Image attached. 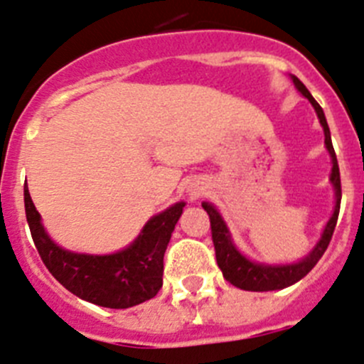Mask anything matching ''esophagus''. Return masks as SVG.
I'll return each mask as SVG.
<instances>
[{"instance_id": "obj_1", "label": "esophagus", "mask_w": 364, "mask_h": 364, "mask_svg": "<svg viewBox=\"0 0 364 364\" xmlns=\"http://www.w3.org/2000/svg\"><path fill=\"white\" fill-rule=\"evenodd\" d=\"M202 193H204V186H193V188L189 189V195H191V198H198Z\"/></svg>"}]
</instances>
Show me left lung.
Returning a JSON list of instances; mask_svg holds the SVG:
<instances>
[{"label":"left lung","instance_id":"left-lung-1","mask_svg":"<svg viewBox=\"0 0 364 364\" xmlns=\"http://www.w3.org/2000/svg\"><path fill=\"white\" fill-rule=\"evenodd\" d=\"M292 82L301 93L303 97L309 99L316 109V115L319 119V124L323 126V133H325V148L328 151L330 159H332V173H330V184L334 188V213L326 222L325 229H323L321 236H319L318 243L314 245L305 258L294 263H259L255 259L247 258L238 247H236L235 240H232L231 231H229L228 223L222 218L218 209L209 202H202V208L208 211L209 220H211V235L213 243H215L216 252V263H218L220 271H222L223 278L232 283L235 287L242 289V291H252V292H267V291H279L285 287L294 285L301 278H305L309 272L314 269L316 263L319 262L323 255H325L326 247H328L332 235H334L336 223H338L339 205H341V176H339V166L338 159H336L334 146H332V139H330V129L326 124L325 113H323L321 106L316 102L311 92L305 88L301 81L296 75H291Z\"/></svg>","mask_w":364,"mask_h":364}]
</instances>
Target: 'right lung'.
Masks as SVG:
<instances>
[{
	"label": "right lung",
	"mask_w": 364,
	"mask_h": 364,
	"mask_svg": "<svg viewBox=\"0 0 364 364\" xmlns=\"http://www.w3.org/2000/svg\"><path fill=\"white\" fill-rule=\"evenodd\" d=\"M176 202L151 216L128 247L112 255H86L53 242L25 188V213L32 240L52 276L72 294L106 309H129L155 298L162 287L164 252L184 211Z\"/></svg>",
	"instance_id": "1"
}]
</instances>
